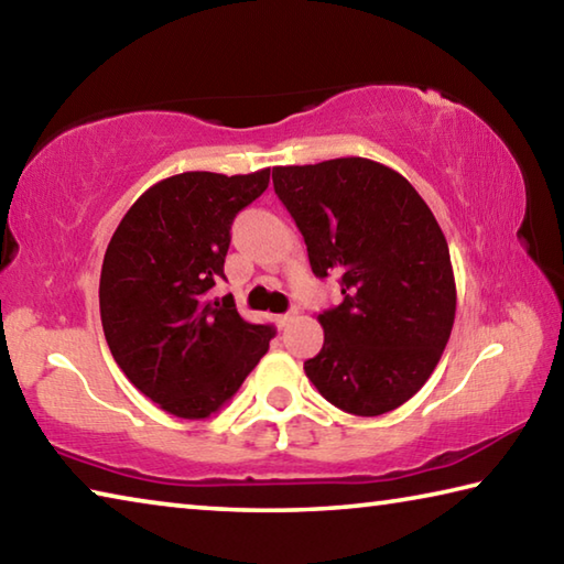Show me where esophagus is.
<instances>
[{
    "label": "esophagus",
    "mask_w": 564,
    "mask_h": 564,
    "mask_svg": "<svg viewBox=\"0 0 564 564\" xmlns=\"http://www.w3.org/2000/svg\"><path fill=\"white\" fill-rule=\"evenodd\" d=\"M295 316H299V311H289V313H283V316H279V326L281 328H285V326H289V323L295 318Z\"/></svg>",
    "instance_id": "esophagus-1"
}]
</instances>
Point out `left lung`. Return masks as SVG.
Returning a JSON list of instances; mask_svg holds the SVG:
<instances>
[{
  "mask_svg": "<svg viewBox=\"0 0 564 564\" xmlns=\"http://www.w3.org/2000/svg\"><path fill=\"white\" fill-rule=\"evenodd\" d=\"M273 188L308 246L318 279L340 273L343 303L323 311V348L303 370L352 415L390 413L441 360L455 321L447 241L395 169L346 156L273 166Z\"/></svg>",
  "mask_w": 564,
  "mask_h": 564,
  "instance_id": "left-lung-1",
  "label": "left lung"
}]
</instances>
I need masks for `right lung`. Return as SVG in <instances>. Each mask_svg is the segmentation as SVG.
<instances>
[{
	"label": "right lung",
	"instance_id": "right-lung-1",
	"mask_svg": "<svg viewBox=\"0 0 564 564\" xmlns=\"http://www.w3.org/2000/svg\"><path fill=\"white\" fill-rule=\"evenodd\" d=\"M253 174L184 171L137 198L113 231L99 281L101 326L117 366L166 413L204 420L236 395L273 338L234 295L212 299L236 214L269 188Z\"/></svg>",
	"mask_w": 564,
	"mask_h": 564
}]
</instances>
